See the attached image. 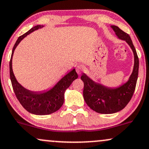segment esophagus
<instances>
[{
    "instance_id": "obj_1",
    "label": "esophagus",
    "mask_w": 149,
    "mask_h": 149,
    "mask_svg": "<svg viewBox=\"0 0 149 149\" xmlns=\"http://www.w3.org/2000/svg\"><path fill=\"white\" fill-rule=\"evenodd\" d=\"M83 70H84L83 65H78L77 66L76 71L78 74H81L82 72H83Z\"/></svg>"
}]
</instances>
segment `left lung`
Instances as JSON below:
<instances>
[{
    "label": "left lung",
    "mask_w": 149,
    "mask_h": 149,
    "mask_svg": "<svg viewBox=\"0 0 149 149\" xmlns=\"http://www.w3.org/2000/svg\"><path fill=\"white\" fill-rule=\"evenodd\" d=\"M111 28L117 38L125 41L133 52V70L127 81L116 87H111L96 82L85 73L81 76L84 84L83 95L86 103L93 111L104 114L118 112L130 102L135 89L139 72V58L130 36L118 26H111Z\"/></svg>",
    "instance_id": "obj_1"
}]
</instances>
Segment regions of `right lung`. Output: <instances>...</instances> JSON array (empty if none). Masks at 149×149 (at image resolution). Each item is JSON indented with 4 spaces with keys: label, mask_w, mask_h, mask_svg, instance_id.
<instances>
[{
    "label": "right lung",
    "mask_w": 149,
    "mask_h": 149,
    "mask_svg": "<svg viewBox=\"0 0 149 149\" xmlns=\"http://www.w3.org/2000/svg\"><path fill=\"white\" fill-rule=\"evenodd\" d=\"M44 26H36L17 39L12 52L10 61V75L12 88L17 98L25 109L36 115H48L56 112L62 107L64 102L65 92L74 79H77L74 68L65 74L49 90L33 91L24 88L19 83L12 70V56L16 47L20 42L30 33L43 28Z\"/></svg>",
    "instance_id": "1"
}]
</instances>
